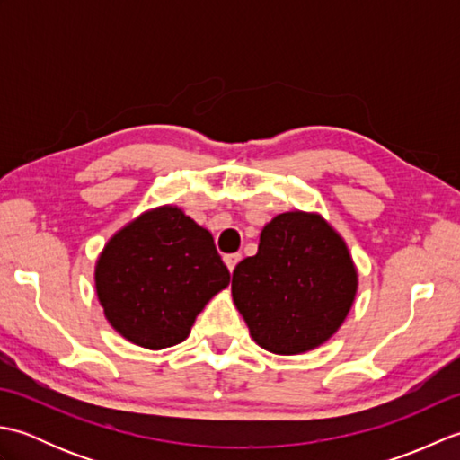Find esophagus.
I'll return each instance as SVG.
<instances>
[{
	"instance_id": "34e87169",
	"label": "esophagus",
	"mask_w": 460,
	"mask_h": 460,
	"mask_svg": "<svg viewBox=\"0 0 460 460\" xmlns=\"http://www.w3.org/2000/svg\"><path fill=\"white\" fill-rule=\"evenodd\" d=\"M223 261H225V265H227V269L233 272V269H235V267L239 265L241 255H239V252H233V255H225Z\"/></svg>"
}]
</instances>
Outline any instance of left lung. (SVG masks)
Here are the masks:
<instances>
[{
  "instance_id": "left-lung-1",
  "label": "left lung",
  "mask_w": 460,
  "mask_h": 460,
  "mask_svg": "<svg viewBox=\"0 0 460 460\" xmlns=\"http://www.w3.org/2000/svg\"><path fill=\"white\" fill-rule=\"evenodd\" d=\"M358 292L346 241L320 213L287 211L261 231L257 255L233 270L231 295L251 338L279 356L324 344Z\"/></svg>"
}]
</instances>
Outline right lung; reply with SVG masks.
Masks as SVG:
<instances>
[{
    "label": "right lung",
    "instance_id": "add662e5",
    "mask_svg": "<svg viewBox=\"0 0 460 460\" xmlns=\"http://www.w3.org/2000/svg\"><path fill=\"white\" fill-rule=\"evenodd\" d=\"M229 279L211 233L175 205L144 211L124 225L94 267L106 320L148 349L188 338L195 318Z\"/></svg>",
    "mask_w": 460,
    "mask_h": 460
}]
</instances>
